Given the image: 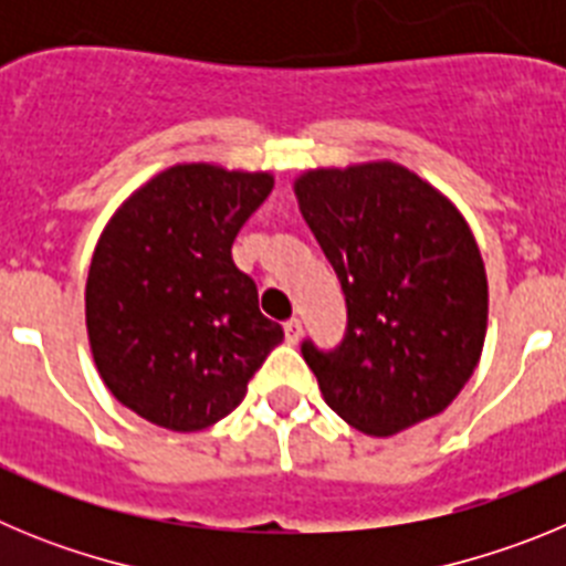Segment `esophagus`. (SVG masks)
Listing matches in <instances>:
<instances>
[{"label": "esophagus", "instance_id": "34e87169", "mask_svg": "<svg viewBox=\"0 0 566 566\" xmlns=\"http://www.w3.org/2000/svg\"><path fill=\"white\" fill-rule=\"evenodd\" d=\"M283 332H286L289 343H297L300 334H303V323H300L297 317H289L286 323H283Z\"/></svg>", "mask_w": 566, "mask_h": 566}]
</instances>
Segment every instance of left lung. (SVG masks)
<instances>
[{
	"instance_id": "8db88e82",
	"label": "left lung",
	"mask_w": 566,
	"mask_h": 566,
	"mask_svg": "<svg viewBox=\"0 0 566 566\" xmlns=\"http://www.w3.org/2000/svg\"><path fill=\"white\" fill-rule=\"evenodd\" d=\"M294 192L345 297L343 339L300 345L326 402L374 437L444 411L488 328V277L462 214L388 161L314 169Z\"/></svg>"
}]
</instances>
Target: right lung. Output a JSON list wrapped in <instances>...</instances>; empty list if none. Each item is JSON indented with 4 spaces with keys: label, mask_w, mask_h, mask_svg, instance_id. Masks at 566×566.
<instances>
[{
    "label": "right lung",
    "mask_w": 566,
    "mask_h": 566,
    "mask_svg": "<svg viewBox=\"0 0 566 566\" xmlns=\"http://www.w3.org/2000/svg\"><path fill=\"white\" fill-rule=\"evenodd\" d=\"M274 181L184 164L155 175L113 214L87 274V334L118 402L169 431L232 413L283 328L232 243Z\"/></svg>",
    "instance_id": "1"
}]
</instances>
